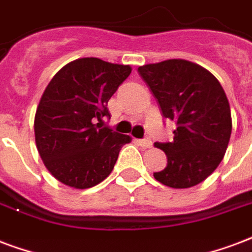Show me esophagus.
Segmentation results:
<instances>
[{
    "label": "esophagus",
    "instance_id": "obj_1",
    "mask_svg": "<svg viewBox=\"0 0 252 252\" xmlns=\"http://www.w3.org/2000/svg\"><path fill=\"white\" fill-rule=\"evenodd\" d=\"M137 142L139 146L145 147V149H150L151 145H153L150 139H137Z\"/></svg>",
    "mask_w": 252,
    "mask_h": 252
}]
</instances>
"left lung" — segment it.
I'll return each instance as SVG.
<instances>
[{
    "label": "left lung",
    "instance_id": "obj_1",
    "mask_svg": "<svg viewBox=\"0 0 252 252\" xmlns=\"http://www.w3.org/2000/svg\"><path fill=\"white\" fill-rule=\"evenodd\" d=\"M138 71L164 118L177 122L173 141L154 145L167 157V166L154 178L173 189L196 186L218 167L231 135V110L222 85L186 60L149 63Z\"/></svg>",
    "mask_w": 252,
    "mask_h": 252
}]
</instances>
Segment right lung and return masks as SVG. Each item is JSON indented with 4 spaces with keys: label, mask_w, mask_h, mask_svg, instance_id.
Instances as JSON below:
<instances>
[{
    "label": "right lung",
    "mask_w": 252,
    "mask_h": 252,
    "mask_svg": "<svg viewBox=\"0 0 252 252\" xmlns=\"http://www.w3.org/2000/svg\"><path fill=\"white\" fill-rule=\"evenodd\" d=\"M131 66L79 58L69 62L45 89L34 118L37 150L53 177L66 186L89 189L109 177L128 135L102 127L107 102ZM98 120L99 124H95Z\"/></svg>",
    "instance_id": "right-lung-1"
}]
</instances>
